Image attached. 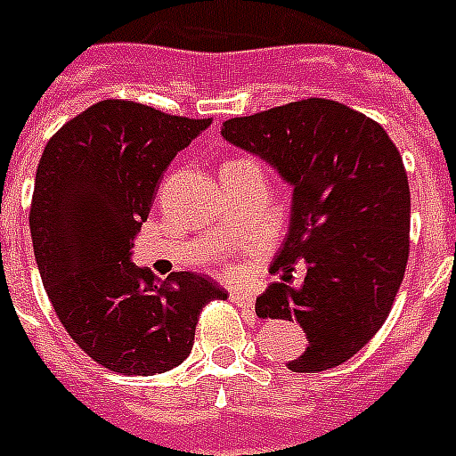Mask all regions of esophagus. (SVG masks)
<instances>
[{
    "mask_svg": "<svg viewBox=\"0 0 456 456\" xmlns=\"http://www.w3.org/2000/svg\"><path fill=\"white\" fill-rule=\"evenodd\" d=\"M229 297H232V302H234V305L243 306V309H253V305H255V297L246 290H232L229 292Z\"/></svg>",
    "mask_w": 456,
    "mask_h": 456,
    "instance_id": "34e87169",
    "label": "esophagus"
}]
</instances>
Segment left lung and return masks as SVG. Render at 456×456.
<instances>
[{
    "label": "left lung",
    "instance_id": "obj_1",
    "mask_svg": "<svg viewBox=\"0 0 456 456\" xmlns=\"http://www.w3.org/2000/svg\"><path fill=\"white\" fill-rule=\"evenodd\" d=\"M222 138L292 187L290 227L273 257L283 273L255 302L260 318L297 321L306 351L292 372L349 361L387 321L410 253V184L382 126L351 107L306 98L222 124ZM303 286H289L294 265Z\"/></svg>",
    "mask_w": 456,
    "mask_h": 456
}]
</instances>
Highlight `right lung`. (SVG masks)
<instances>
[{
    "label": "right lung",
    "mask_w": 456,
    "mask_h": 456,
    "mask_svg": "<svg viewBox=\"0 0 456 456\" xmlns=\"http://www.w3.org/2000/svg\"><path fill=\"white\" fill-rule=\"evenodd\" d=\"M210 119L102 100L48 140L29 232L62 328L102 368L168 372L190 356L199 314L227 290L191 272L159 281L131 260L166 168Z\"/></svg>",
    "instance_id": "1"
}]
</instances>
